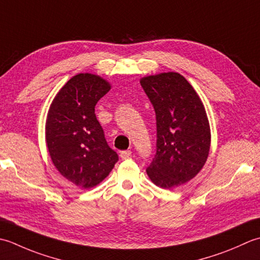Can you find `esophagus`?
Instances as JSON below:
<instances>
[{
  "label": "esophagus",
  "instance_id": "1",
  "mask_svg": "<svg viewBox=\"0 0 260 260\" xmlns=\"http://www.w3.org/2000/svg\"><path fill=\"white\" fill-rule=\"evenodd\" d=\"M120 156L122 159H126V158H129L131 156V150H122L120 152Z\"/></svg>",
  "mask_w": 260,
  "mask_h": 260
}]
</instances>
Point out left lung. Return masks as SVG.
<instances>
[{"label": "left lung", "instance_id": "left-lung-1", "mask_svg": "<svg viewBox=\"0 0 260 260\" xmlns=\"http://www.w3.org/2000/svg\"><path fill=\"white\" fill-rule=\"evenodd\" d=\"M142 88L156 113V155L146 169L153 184L171 189L197 175L209 155L211 134L197 92L178 73L144 77Z\"/></svg>", "mask_w": 260, "mask_h": 260}]
</instances>
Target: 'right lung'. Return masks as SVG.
Segmentation results:
<instances>
[{"mask_svg": "<svg viewBox=\"0 0 260 260\" xmlns=\"http://www.w3.org/2000/svg\"><path fill=\"white\" fill-rule=\"evenodd\" d=\"M109 91L103 78L78 74L58 92L47 116L46 141L51 160L78 187L96 186L119 160L95 115V105Z\"/></svg>", "mask_w": 260, "mask_h": 260, "instance_id": "1", "label": "right lung"}]
</instances>
